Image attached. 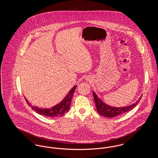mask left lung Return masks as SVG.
Instances as JSON below:
<instances>
[{
    "label": "left lung",
    "mask_w": 158,
    "mask_h": 158,
    "mask_svg": "<svg viewBox=\"0 0 158 158\" xmlns=\"http://www.w3.org/2000/svg\"><path fill=\"white\" fill-rule=\"evenodd\" d=\"M93 95L94 98V101L96 105V108L97 110V112L102 116L111 118L121 115L133 110L135 106L138 104L142 97L141 96L139 99V100H137L135 103L131 105L123 107H115L106 104L98 97V95L95 94L94 91H93Z\"/></svg>",
    "instance_id": "8db88e82"
}]
</instances>
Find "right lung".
<instances>
[{
    "label": "right lung",
    "instance_id": "add662e5",
    "mask_svg": "<svg viewBox=\"0 0 158 158\" xmlns=\"http://www.w3.org/2000/svg\"><path fill=\"white\" fill-rule=\"evenodd\" d=\"M76 85L73 87L70 91L68 93V94L65 96V97L62 99V101L57 104V105H54L51 108H40L38 106L32 105L29 101L25 97V99L28 104V105L30 106L31 108L35 111L36 113L43 115L46 117H61L64 115L66 113L69 111L70 108V106L71 104L72 99L73 97L74 92L75 91Z\"/></svg>",
    "mask_w": 158,
    "mask_h": 158
}]
</instances>
